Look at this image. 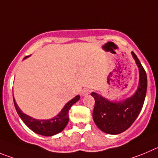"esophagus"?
Returning <instances> with one entry per match:
<instances>
[{"instance_id": "obj_1", "label": "esophagus", "mask_w": 158, "mask_h": 158, "mask_svg": "<svg viewBox=\"0 0 158 158\" xmlns=\"http://www.w3.org/2000/svg\"><path fill=\"white\" fill-rule=\"evenodd\" d=\"M89 92H90V90H89V89H87V88H85V89H83L82 91H81V95L87 96L88 94H89Z\"/></svg>"}]
</instances>
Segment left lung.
Masks as SVG:
<instances>
[{"instance_id":"obj_1","label":"left lung","mask_w":158,"mask_h":158,"mask_svg":"<svg viewBox=\"0 0 158 158\" xmlns=\"http://www.w3.org/2000/svg\"><path fill=\"white\" fill-rule=\"evenodd\" d=\"M132 54L139 72V86L132 97L120 102H112L96 93L91 94L95 100L93 118L97 127L105 133L116 135L129 129L143 105L147 88V73L133 51Z\"/></svg>"}]
</instances>
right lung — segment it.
Listing matches in <instances>:
<instances>
[{"instance_id":"right-lung-1","label":"right lung","mask_w":158,"mask_h":158,"mask_svg":"<svg viewBox=\"0 0 158 158\" xmlns=\"http://www.w3.org/2000/svg\"><path fill=\"white\" fill-rule=\"evenodd\" d=\"M26 57H28V56L25 57L24 59H26ZM79 98H80L79 95L75 97L73 99L71 100L64 105L62 110H61V112L57 116L53 118L48 119V120H38V119L33 118L24 114L17 105L14 97H13V101H14L15 107L16 111L19 114V117L21 118L23 122L31 130L39 135L51 136V135H56V134L61 132L65 128L69 120V110H70L71 107L75 103L79 101Z\"/></svg>"}]
</instances>
